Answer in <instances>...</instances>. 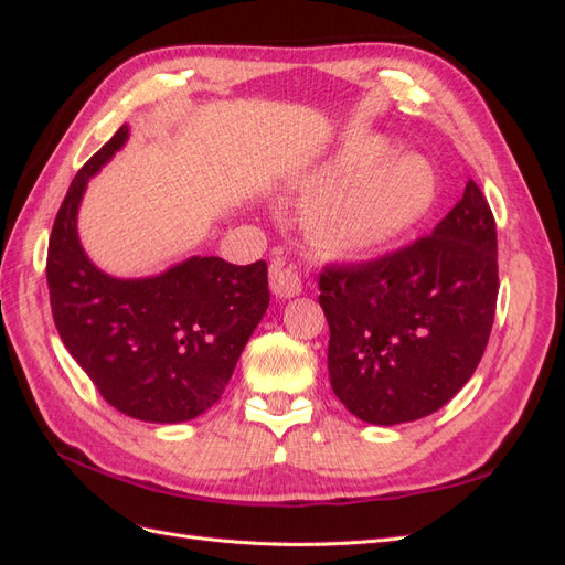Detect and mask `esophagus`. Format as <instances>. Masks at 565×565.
<instances>
[{
	"label": "esophagus",
	"instance_id": "1",
	"mask_svg": "<svg viewBox=\"0 0 565 565\" xmlns=\"http://www.w3.org/2000/svg\"><path fill=\"white\" fill-rule=\"evenodd\" d=\"M270 292L278 299H292L301 295V278L295 268H289L285 262L276 259L268 268Z\"/></svg>",
	"mask_w": 565,
	"mask_h": 565
}]
</instances>
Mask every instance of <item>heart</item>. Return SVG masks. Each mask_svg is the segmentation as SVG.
Listing matches in <instances>:
<instances>
[{
    "instance_id": "b5f03b06",
    "label": "heart",
    "mask_w": 565,
    "mask_h": 565,
    "mask_svg": "<svg viewBox=\"0 0 565 565\" xmlns=\"http://www.w3.org/2000/svg\"><path fill=\"white\" fill-rule=\"evenodd\" d=\"M295 193L309 200L303 224L311 241L337 256H363L396 243L431 210L436 177L384 136L341 143L301 172Z\"/></svg>"
}]
</instances>
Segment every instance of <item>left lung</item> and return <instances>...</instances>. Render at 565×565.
Instances as JSON below:
<instances>
[{
	"instance_id": "obj_1",
	"label": "left lung",
	"mask_w": 565,
	"mask_h": 565,
	"mask_svg": "<svg viewBox=\"0 0 565 565\" xmlns=\"http://www.w3.org/2000/svg\"><path fill=\"white\" fill-rule=\"evenodd\" d=\"M318 285L330 382L349 413L377 426L436 413L471 380L494 320L498 231L481 188L469 181L431 235L328 266Z\"/></svg>"
}]
</instances>
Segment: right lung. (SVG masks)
I'll use <instances>...</instances> for the list:
<instances>
[{"instance_id": "obj_1", "label": "right lung", "mask_w": 565, "mask_h": 565, "mask_svg": "<svg viewBox=\"0 0 565 565\" xmlns=\"http://www.w3.org/2000/svg\"><path fill=\"white\" fill-rule=\"evenodd\" d=\"M127 139L122 125L67 188L46 256L51 313L65 349L115 409L179 424L224 393L268 309V268L191 256L146 278L100 270L79 243L77 214L89 179Z\"/></svg>"}]
</instances>
